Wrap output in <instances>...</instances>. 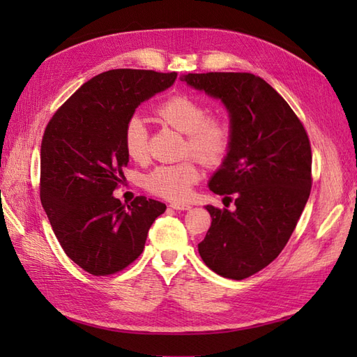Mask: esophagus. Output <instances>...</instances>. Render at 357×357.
I'll use <instances>...</instances> for the list:
<instances>
[{"label":"esophagus","mask_w":357,"mask_h":357,"mask_svg":"<svg viewBox=\"0 0 357 357\" xmlns=\"http://www.w3.org/2000/svg\"><path fill=\"white\" fill-rule=\"evenodd\" d=\"M170 207L173 210H178V211H184V210H190L192 207L188 206V204H183V202H172Z\"/></svg>","instance_id":"1"}]
</instances>
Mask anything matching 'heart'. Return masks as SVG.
Wrapping results in <instances>:
<instances>
[{"label": "heart", "instance_id": "1", "mask_svg": "<svg viewBox=\"0 0 357 357\" xmlns=\"http://www.w3.org/2000/svg\"><path fill=\"white\" fill-rule=\"evenodd\" d=\"M161 123L185 135V153L193 155L208 167L221 164L231 147V126L224 116L208 115L206 105L190 95H173L158 105ZM124 149L136 162L149 156L147 128L142 119L133 116L124 128ZM199 170L192 159L176 164L158 165L146 176L147 190L170 201H183L198 183Z\"/></svg>", "mask_w": 357, "mask_h": 357}]
</instances>
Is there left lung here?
<instances>
[{"mask_svg":"<svg viewBox=\"0 0 357 357\" xmlns=\"http://www.w3.org/2000/svg\"><path fill=\"white\" fill-rule=\"evenodd\" d=\"M183 81L219 98L230 113L229 155L210 190L234 210L207 206L211 225L199 255L208 268L241 280L282 252L312 190V147L304 126L268 82L253 73H188Z\"/></svg>","mask_w":357,"mask_h":357,"instance_id":"1","label":"left lung"}]
</instances>
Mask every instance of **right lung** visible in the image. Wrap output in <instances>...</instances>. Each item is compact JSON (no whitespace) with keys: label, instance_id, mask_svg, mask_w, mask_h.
I'll list each match as a JSON object with an SVG mask.
<instances>
[{"label":"right lung","instance_id":"obj_1","mask_svg":"<svg viewBox=\"0 0 357 357\" xmlns=\"http://www.w3.org/2000/svg\"><path fill=\"white\" fill-rule=\"evenodd\" d=\"M176 72L115 69L82 84L49 121L41 142L40 198L66 255L93 276L128 267L165 204L113 196L128 162L124 128L135 109L169 89Z\"/></svg>","mask_w":357,"mask_h":357}]
</instances>
